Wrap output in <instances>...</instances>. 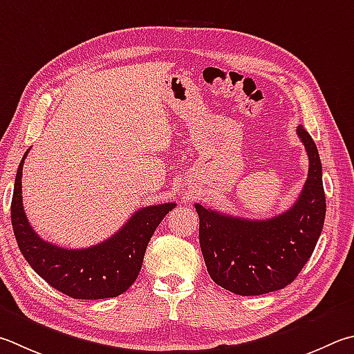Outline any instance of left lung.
<instances>
[{
	"mask_svg": "<svg viewBox=\"0 0 354 354\" xmlns=\"http://www.w3.org/2000/svg\"><path fill=\"white\" fill-rule=\"evenodd\" d=\"M297 136L305 145L310 170L297 201L283 214L246 220L195 204L207 272L230 292L260 295L283 289L297 277L316 248L326 210L322 164L304 125L297 127Z\"/></svg>",
	"mask_w": 354,
	"mask_h": 354,
	"instance_id": "left-lung-1",
	"label": "left lung"
}]
</instances>
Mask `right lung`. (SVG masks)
I'll return each mask as SVG.
<instances>
[{"instance_id": "add662e5", "label": "right lung", "mask_w": 354, "mask_h": 354, "mask_svg": "<svg viewBox=\"0 0 354 354\" xmlns=\"http://www.w3.org/2000/svg\"><path fill=\"white\" fill-rule=\"evenodd\" d=\"M18 165L10 218L14 234L26 261L57 291L73 299L97 300L118 297L138 279L145 249L159 223L175 203L142 207L110 239L86 249H65L38 236L28 221L23 207L21 176Z\"/></svg>"}]
</instances>
